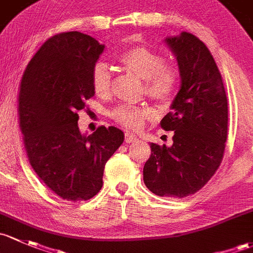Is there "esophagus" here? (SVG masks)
I'll use <instances>...</instances> for the list:
<instances>
[{"instance_id": "esophagus-1", "label": "esophagus", "mask_w": 253, "mask_h": 253, "mask_svg": "<svg viewBox=\"0 0 253 253\" xmlns=\"http://www.w3.org/2000/svg\"><path fill=\"white\" fill-rule=\"evenodd\" d=\"M137 140V137L135 136V135H132V134H130V132H126V142H134V141H136Z\"/></svg>"}]
</instances>
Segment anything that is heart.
Here are the masks:
<instances>
[{"label":"heart","mask_w":253,"mask_h":253,"mask_svg":"<svg viewBox=\"0 0 253 253\" xmlns=\"http://www.w3.org/2000/svg\"><path fill=\"white\" fill-rule=\"evenodd\" d=\"M118 61L127 72L144 79L145 95L161 106L173 101L180 82V74L174 64L167 63L165 57L155 49L135 46L122 52ZM91 86L100 97H107L112 88V73L106 62L98 61L91 70ZM118 124L130 130L142 126L152 116V111L144 106L121 105L111 113Z\"/></svg>","instance_id":"heart-1"}]
</instances>
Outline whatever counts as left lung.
Instances as JSON below:
<instances>
[{
  "label": "left lung",
  "instance_id": "8db88e82",
  "mask_svg": "<svg viewBox=\"0 0 253 253\" xmlns=\"http://www.w3.org/2000/svg\"><path fill=\"white\" fill-rule=\"evenodd\" d=\"M178 61L181 85L161 121L173 145L151 142L144 183L158 196L183 199L208 183L222 163L228 137V101L207 46L192 34L166 39Z\"/></svg>",
  "mask_w": 253,
  "mask_h": 253
}]
</instances>
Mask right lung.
Masks as SVG:
<instances>
[{
  "mask_svg": "<svg viewBox=\"0 0 253 253\" xmlns=\"http://www.w3.org/2000/svg\"><path fill=\"white\" fill-rule=\"evenodd\" d=\"M103 49L86 34H57L31 58L20 83L19 126L30 165L68 201H86L100 191L105 165L124 141L116 126L90 135L78 126V112L95 95L91 70Z\"/></svg>",
  "mask_w": 253,
  "mask_h": 253,
  "instance_id": "obj_1",
  "label": "right lung"
}]
</instances>
